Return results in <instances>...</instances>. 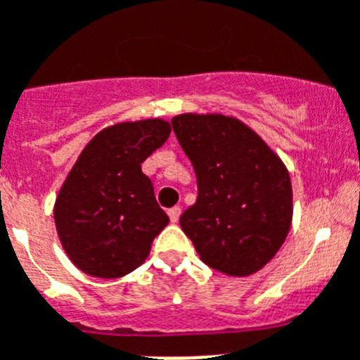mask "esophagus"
<instances>
[{
  "mask_svg": "<svg viewBox=\"0 0 360 360\" xmlns=\"http://www.w3.org/2000/svg\"><path fill=\"white\" fill-rule=\"evenodd\" d=\"M180 213H182V210H180L178 206L171 207V210H169V219H171V222H178V219H180Z\"/></svg>",
  "mask_w": 360,
  "mask_h": 360,
  "instance_id": "34e87169",
  "label": "esophagus"
}]
</instances>
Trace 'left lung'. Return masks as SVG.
<instances>
[{
    "label": "left lung",
    "mask_w": 360,
    "mask_h": 360,
    "mask_svg": "<svg viewBox=\"0 0 360 360\" xmlns=\"http://www.w3.org/2000/svg\"><path fill=\"white\" fill-rule=\"evenodd\" d=\"M173 130L197 174V202L180 217L200 259L226 276L255 274L287 239L292 186L278 154L243 121L174 115Z\"/></svg>",
    "instance_id": "1"
}]
</instances>
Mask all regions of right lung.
Here are the masks:
<instances>
[{"label": "right lung", "mask_w": 360, "mask_h": 360, "mask_svg": "<svg viewBox=\"0 0 360 360\" xmlns=\"http://www.w3.org/2000/svg\"><path fill=\"white\" fill-rule=\"evenodd\" d=\"M165 120L124 121L95 134L68 173L55 200V224L73 265L114 280L147 259L169 224L141 163L167 141Z\"/></svg>", "instance_id": "1"}]
</instances>
